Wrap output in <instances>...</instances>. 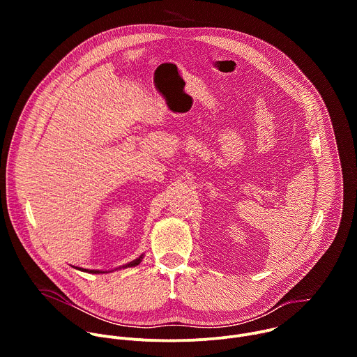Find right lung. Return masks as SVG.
Masks as SVG:
<instances>
[{"instance_id": "obj_1", "label": "right lung", "mask_w": 357, "mask_h": 357, "mask_svg": "<svg viewBox=\"0 0 357 357\" xmlns=\"http://www.w3.org/2000/svg\"><path fill=\"white\" fill-rule=\"evenodd\" d=\"M142 259H144V254H141V256H139L138 259H135V260L130 261L128 264H126V266H121V267H119V268H116V270L128 268V267H135V266H138V264L142 261ZM75 268H76V270H80V271H86V273H90V274H105V273H112V271H114V270H110V271H103V270H87V268H82V267H75Z\"/></svg>"}]
</instances>
